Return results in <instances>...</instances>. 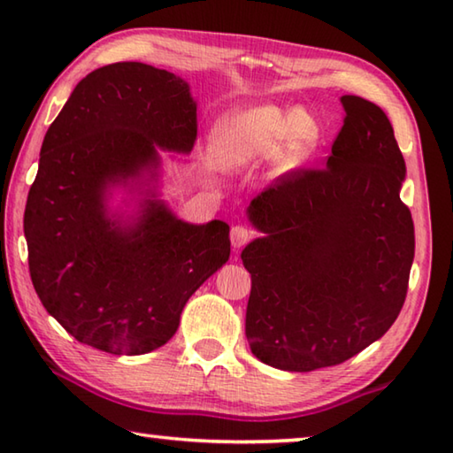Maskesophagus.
Listing matches in <instances>:
<instances>
[{"mask_svg":"<svg viewBox=\"0 0 453 453\" xmlns=\"http://www.w3.org/2000/svg\"><path fill=\"white\" fill-rule=\"evenodd\" d=\"M250 239H252V231H250V228L242 226V225L233 226V231H231V242H233L234 249H242L244 244H247Z\"/></svg>","mask_w":453,"mask_h":453,"instance_id":"esophagus-1","label":"esophagus"}]
</instances>
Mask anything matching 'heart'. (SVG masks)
<instances>
[{"mask_svg":"<svg viewBox=\"0 0 453 453\" xmlns=\"http://www.w3.org/2000/svg\"><path fill=\"white\" fill-rule=\"evenodd\" d=\"M320 129L300 109L257 105L226 113L214 125L211 150L226 171H241L276 153L279 169L303 165L319 145Z\"/></svg>","mask_w":453,"mask_h":453,"instance_id":"b5f03b06","label":"heart"}]
</instances>
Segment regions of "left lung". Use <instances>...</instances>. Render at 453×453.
Here are the masks:
<instances>
[{
  "label": "left lung",
  "mask_w": 453,
  "mask_h": 453,
  "mask_svg": "<svg viewBox=\"0 0 453 453\" xmlns=\"http://www.w3.org/2000/svg\"><path fill=\"white\" fill-rule=\"evenodd\" d=\"M344 125L324 169L276 179L249 206L265 236L242 250L247 338L260 362L312 372L382 338L403 306L414 220L406 163L382 109L344 95Z\"/></svg>",
  "instance_id": "obj_1"
}]
</instances>
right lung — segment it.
Here are the masks:
<instances>
[{"label": "right lung", "mask_w": 453, "mask_h": 453, "mask_svg": "<svg viewBox=\"0 0 453 453\" xmlns=\"http://www.w3.org/2000/svg\"><path fill=\"white\" fill-rule=\"evenodd\" d=\"M196 103L185 79L137 61L83 77L45 133L23 233L39 300L81 344L137 356L169 342L195 290L231 257L228 225H190L155 190L158 149L190 153ZM146 196L108 212L110 187Z\"/></svg>", "instance_id": "1"}]
</instances>
